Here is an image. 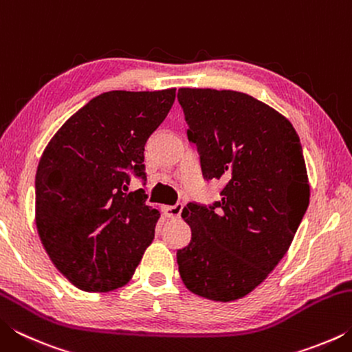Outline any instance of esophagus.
Returning a JSON list of instances; mask_svg holds the SVG:
<instances>
[{"label":"esophagus","instance_id":"34e87169","mask_svg":"<svg viewBox=\"0 0 352 352\" xmlns=\"http://www.w3.org/2000/svg\"><path fill=\"white\" fill-rule=\"evenodd\" d=\"M182 210H183L182 205H178V204L170 205V206L164 208V214H166V217H169V219H178L182 214Z\"/></svg>","mask_w":352,"mask_h":352}]
</instances>
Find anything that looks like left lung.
I'll list each match as a JSON object with an SVG mask.
<instances>
[{"label": "left lung", "mask_w": 352, "mask_h": 352, "mask_svg": "<svg viewBox=\"0 0 352 352\" xmlns=\"http://www.w3.org/2000/svg\"><path fill=\"white\" fill-rule=\"evenodd\" d=\"M178 102L204 177L225 182L212 206L183 208L190 242L177 252L178 272L192 294L230 302L287 253L311 197L305 155L289 119L250 94L180 88Z\"/></svg>", "instance_id": "left-lung-1"}]
</instances>
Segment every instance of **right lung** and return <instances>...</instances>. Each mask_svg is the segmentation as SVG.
Listing matches in <instances>:
<instances>
[{"instance_id": "1", "label": "right lung", "mask_w": 352, "mask_h": 352, "mask_svg": "<svg viewBox=\"0 0 352 352\" xmlns=\"http://www.w3.org/2000/svg\"><path fill=\"white\" fill-rule=\"evenodd\" d=\"M175 100V88L107 91L76 111L47 142L35 175V225L57 270L85 292L132 279L160 212L142 189L144 146Z\"/></svg>"}]
</instances>
